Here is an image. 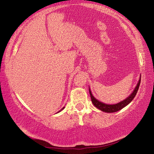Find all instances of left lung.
I'll use <instances>...</instances> for the list:
<instances>
[{
	"label": "left lung",
	"instance_id": "8db88e82",
	"mask_svg": "<svg viewBox=\"0 0 154 154\" xmlns=\"http://www.w3.org/2000/svg\"><path fill=\"white\" fill-rule=\"evenodd\" d=\"M140 78L138 83H137V85H136L135 90H134L133 92H132L131 94L129 95L128 98H125V99L123 100L122 101H120L119 103L116 104H112V105H110V104H106L99 101L98 100H97L96 98L93 96V94H92L91 90H90L89 88L90 95H91V98L92 102H93V105H94L97 109H100V111H104V112H107V113H113V112H116V111L121 110V109H123L124 107H125L127 105H128V104L130 103L132 100H133V98H135L136 93H137V91H138L140 84Z\"/></svg>",
	"mask_w": 154,
	"mask_h": 154
}]
</instances>
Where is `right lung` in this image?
<instances>
[{"label": "right lung", "instance_id": "obj_1", "mask_svg": "<svg viewBox=\"0 0 154 154\" xmlns=\"http://www.w3.org/2000/svg\"><path fill=\"white\" fill-rule=\"evenodd\" d=\"M63 109H64V107H63V108H62V109H61V110H63ZM61 110H60V111H59V112H60V111H61Z\"/></svg>", "mask_w": 154, "mask_h": 154}]
</instances>
